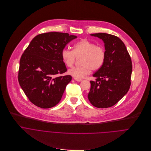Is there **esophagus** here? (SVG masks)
Listing matches in <instances>:
<instances>
[{
  "instance_id": "34e87169",
  "label": "esophagus",
  "mask_w": 151,
  "mask_h": 151,
  "mask_svg": "<svg viewBox=\"0 0 151 151\" xmlns=\"http://www.w3.org/2000/svg\"><path fill=\"white\" fill-rule=\"evenodd\" d=\"M74 80H75L76 81H78V82H80V81H82V80H81V79H77V78H74Z\"/></svg>"
}]
</instances>
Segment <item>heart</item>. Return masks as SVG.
Wrapping results in <instances>:
<instances>
[{
    "instance_id": "obj_1",
    "label": "heart",
    "mask_w": 151,
    "mask_h": 151,
    "mask_svg": "<svg viewBox=\"0 0 151 151\" xmlns=\"http://www.w3.org/2000/svg\"><path fill=\"white\" fill-rule=\"evenodd\" d=\"M80 66L73 67L68 70V74L75 78L81 79L88 74L91 70L99 69L105 59V51L103 47L87 39H82L76 43L73 50L65 48L62 50L61 58L64 64L71 67L76 57L81 56Z\"/></svg>"
}]
</instances>
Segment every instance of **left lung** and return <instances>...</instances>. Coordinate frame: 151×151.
I'll list each match as a JSON object with an SVG mask.
<instances>
[{
	"label": "left lung",
	"instance_id": "8db88e82",
	"mask_svg": "<svg viewBox=\"0 0 151 151\" xmlns=\"http://www.w3.org/2000/svg\"><path fill=\"white\" fill-rule=\"evenodd\" d=\"M90 36L102 40L105 49L103 65L93 75L88 99L94 106H112L128 92L130 86L132 64L124 43L118 37L107 33Z\"/></svg>",
	"mask_w": 151,
	"mask_h": 151
}]
</instances>
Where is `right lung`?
<instances>
[{
  "instance_id": "1",
  "label": "right lung",
  "mask_w": 151,
  "mask_h": 151,
  "mask_svg": "<svg viewBox=\"0 0 151 151\" xmlns=\"http://www.w3.org/2000/svg\"><path fill=\"white\" fill-rule=\"evenodd\" d=\"M76 36L49 32L36 36L22 55L18 81L28 99L42 108H50L61 101L71 76H58L67 71L61 58L65 46Z\"/></svg>"
}]
</instances>
